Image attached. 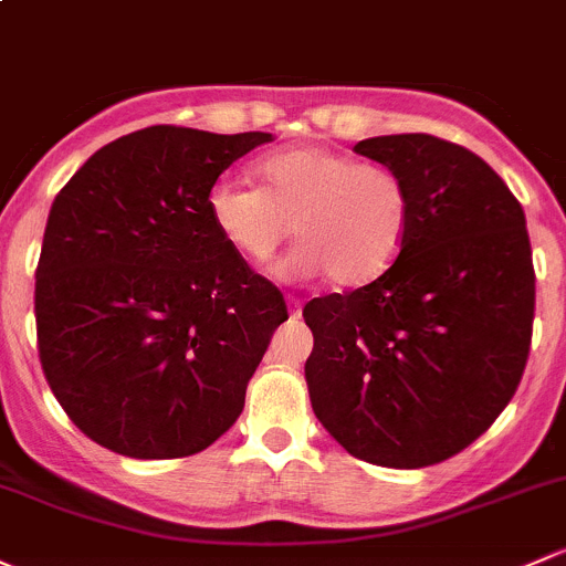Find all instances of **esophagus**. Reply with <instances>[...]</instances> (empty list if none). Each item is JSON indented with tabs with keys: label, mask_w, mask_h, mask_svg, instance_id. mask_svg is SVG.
<instances>
[{
	"label": "esophagus",
	"mask_w": 566,
	"mask_h": 566,
	"mask_svg": "<svg viewBox=\"0 0 566 566\" xmlns=\"http://www.w3.org/2000/svg\"><path fill=\"white\" fill-rule=\"evenodd\" d=\"M287 306H290V314H293V317H301V306H303L301 298H295V295H287Z\"/></svg>",
	"instance_id": "1"
}]
</instances>
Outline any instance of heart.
<instances>
[{"label": "heart", "instance_id": "heart-1", "mask_svg": "<svg viewBox=\"0 0 566 566\" xmlns=\"http://www.w3.org/2000/svg\"><path fill=\"white\" fill-rule=\"evenodd\" d=\"M258 176L260 189L222 178L208 192L213 228L238 258L263 265L295 233L301 243L282 263L284 276L328 273L344 290L396 263L412 224V189L398 170L328 146H298L265 157Z\"/></svg>", "mask_w": 566, "mask_h": 566}]
</instances>
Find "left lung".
I'll list each match as a JSON object with an SVG mask.
<instances>
[{
    "label": "left lung",
    "instance_id": "8db88e82",
    "mask_svg": "<svg viewBox=\"0 0 566 566\" xmlns=\"http://www.w3.org/2000/svg\"><path fill=\"white\" fill-rule=\"evenodd\" d=\"M355 151L407 178L412 224L382 276L303 306L308 398L349 455L431 467L485 433L518 390L534 323L526 217L458 143L382 135Z\"/></svg>",
    "mask_w": 566,
    "mask_h": 566
}]
</instances>
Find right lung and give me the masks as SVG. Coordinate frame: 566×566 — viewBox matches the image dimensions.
Masks as SVG:
<instances>
[{
	"instance_id": "right-lung-1",
	"label": "right lung",
	"mask_w": 566,
	"mask_h": 566,
	"mask_svg": "<svg viewBox=\"0 0 566 566\" xmlns=\"http://www.w3.org/2000/svg\"><path fill=\"white\" fill-rule=\"evenodd\" d=\"M268 140L157 124L94 151L53 200L40 363L67 418L113 453L195 455L241 415L287 303L217 233L208 192Z\"/></svg>"
}]
</instances>
